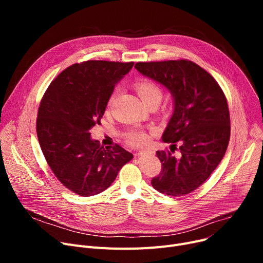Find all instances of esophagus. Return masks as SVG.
I'll return each mask as SVG.
<instances>
[{
	"label": "esophagus",
	"instance_id": "esophagus-1",
	"mask_svg": "<svg viewBox=\"0 0 263 263\" xmlns=\"http://www.w3.org/2000/svg\"><path fill=\"white\" fill-rule=\"evenodd\" d=\"M146 153H147V151H139V153L136 154V156H137V157H142V156L145 155Z\"/></svg>",
	"mask_w": 263,
	"mask_h": 263
}]
</instances>
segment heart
Listing matches in <instances>:
<instances>
[{
    "mask_svg": "<svg viewBox=\"0 0 263 263\" xmlns=\"http://www.w3.org/2000/svg\"><path fill=\"white\" fill-rule=\"evenodd\" d=\"M135 89L146 104L153 101H161L162 90L154 82L146 79L139 80L135 83ZM112 100L113 98L110 99V101ZM126 139L130 145H143L148 141V134L143 130H130L126 133Z\"/></svg>",
    "mask_w": 263,
    "mask_h": 263,
    "instance_id": "b5f03b06",
    "label": "heart"
}]
</instances>
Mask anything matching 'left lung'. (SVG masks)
Wrapping results in <instances>:
<instances>
[{
  "label": "left lung",
  "mask_w": 263,
  "mask_h": 263,
  "mask_svg": "<svg viewBox=\"0 0 263 263\" xmlns=\"http://www.w3.org/2000/svg\"><path fill=\"white\" fill-rule=\"evenodd\" d=\"M144 77L166 88L174 112L162 140L171 151H157L162 173L153 186L170 196H182L199 187L225 156L230 139V116L226 97L214 78L191 61L136 63ZM181 144V157L172 153Z\"/></svg>",
  "instance_id": "left-lung-1"
}]
</instances>
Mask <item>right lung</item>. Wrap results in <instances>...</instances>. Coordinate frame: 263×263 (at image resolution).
<instances>
[{
    "mask_svg": "<svg viewBox=\"0 0 263 263\" xmlns=\"http://www.w3.org/2000/svg\"><path fill=\"white\" fill-rule=\"evenodd\" d=\"M133 64H74L51 82L40 102L36 130L41 150L59 180L80 196L106 190L123 165L133 159L119 145L105 151L89 132L95 124H100L115 85Z\"/></svg>",
    "mask_w": 263,
    "mask_h": 263,
    "instance_id": "1",
    "label": "right lung"
}]
</instances>
